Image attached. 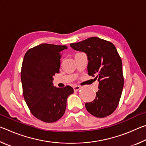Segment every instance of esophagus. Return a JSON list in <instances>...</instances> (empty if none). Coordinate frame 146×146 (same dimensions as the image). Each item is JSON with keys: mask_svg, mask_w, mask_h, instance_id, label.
Listing matches in <instances>:
<instances>
[{"mask_svg": "<svg viewBox=\"0 0 146 146\" xmlns=\"http://www.w3.org/2000/svg\"><path fill=\"white\" fill-rule=\"evenodd\" d=\"M80 89V86H74L73 87V90H74V91H78Z\"/></svg>", "mask_w": 146, "mask_h": 146, "instance_id": "obj_1", "label": "esophagus"}]
</instances>
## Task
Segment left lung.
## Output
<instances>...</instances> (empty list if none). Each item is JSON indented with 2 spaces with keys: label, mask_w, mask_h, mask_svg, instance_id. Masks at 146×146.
Segmentation results:
<instances>
[{
  "label": "left lung",
  "mask_w": 146,
  "mask_h": 146,
  "mask_svg": "<svg viewBox=\"0 0 146 146\" xmlns=\"http://www.w3.org/2000/svg\"><path fill=\"white\" fill-rule=\"evenodd\" d=\"M70 46L86 53L88 75L95 76L99 82L95 100L86 103V110L98 118L112 114L119 103L123 87L122 60L115 46L98 37L70 44Z\"/></svg>",
  "instance_id": "left-lung-1"
}]
</instances>
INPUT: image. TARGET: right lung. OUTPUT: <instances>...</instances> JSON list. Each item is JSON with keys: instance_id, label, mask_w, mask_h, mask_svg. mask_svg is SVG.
<instances>
[{"instance_id": "obj_1", "label": "right lung", "mask_w": 146, "mask_h": 146, "mask_svg": "<svg viewBox=\"0 0 146 146\" xmlns=\"http://www.w3.org/2000/svg\"><path fill=\"white\" fill-rule=\"evenodd\" d=\"M66 46L42 44L27 51L21 69L23 95L34 117L44 122H55L64 114L66 101L73 93L70 86L56 88L53 76L59 73L61 52Z\"/></svg>"}]
</instances>
